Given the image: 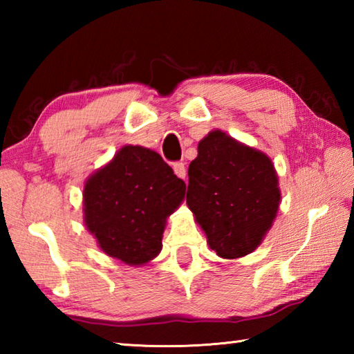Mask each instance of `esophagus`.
Returning a JSON list of instances; mask_svg holds the SVG:
<instances>
[{"instance_id": "1", "label": "esophagus", "mask_w": 354, "mask_h": 354, "mask_svg": "<svg viewBox=\"0 0 354 354\" xmlns=\"http://www.w3.org/2000/svg\"><path fill=\"white\" fill-rule=\"evenodd\" d=\"M173 171H175V175L178 178H185V175H187V170H185V164L184 162H176L175 165H173Z\"/></svg>"}]
</instances>
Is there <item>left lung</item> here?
Instances as JSON below:
<instances>
[{
    "label": "left lung",
    "instance_id": "obj_1",
    "mask_svg": "<svg viewBox=\"0 0 354 354\" xmlns=\"http://www.w3.org/2000/svg\"><path fill=\"white\" fill-rule=\"evenodd\" d=\"M185 200L211 250L239 259L259 247L277 218L278 173L261 149L212 129L189 165Z\"/></svg>",
    "mask_w": 354,
    "mask_h": 354
}]
</instances>
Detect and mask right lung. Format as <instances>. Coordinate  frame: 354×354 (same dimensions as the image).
<instances>
[{"label": "right lung", "mask_w": 354, "mask_h": 354, "mask_svg": "<svg viewBox=\"0 0 354 354\" xmlns=\"http://www.w3.org/2000/svg\"><path fill=\"white\" fill-rule=\"evenodd\" d=\"M184 196L185 183L160 154L124 145L84 184V223L103 253L140 267L160 253L167 218Z\"/></svg>", "instance_id": "1"}]
</instances>
